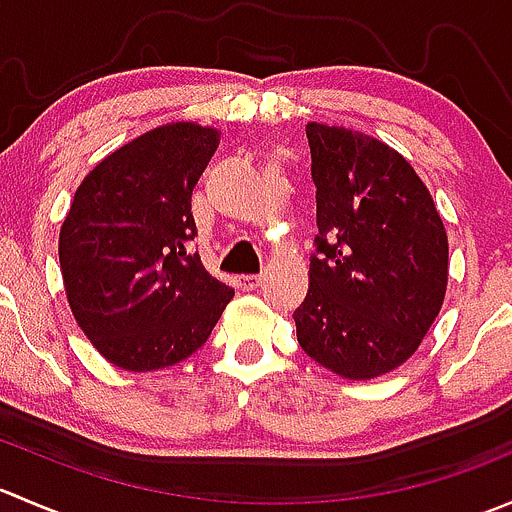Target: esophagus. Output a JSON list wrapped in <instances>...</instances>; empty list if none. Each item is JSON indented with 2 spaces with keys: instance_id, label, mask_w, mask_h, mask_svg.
<instances>
[{
  "instance_id": "obj_1",
  "label": "esophagus",
  "mask_w": 512,
  "mask_h": 512,
  "mask_svg": "<svg viewBox=\"0 0 512 512\" xmlns=\"http://www.w3.org/2000/svg\"><path fill=\"white\" fill-rule=\"evenodd\" d=\"M235 285L242 289V292H252V289H257L262 285V277L260 275H240L235 280Z\"/></svg>"
}]
</instances>
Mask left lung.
<instances>
[{
	"label": "left lung",
	"mask_w": 512,
	"mask_h": 512,
	"mask_svg": "<svg viewBox=\"0 0 512 512\" xmlns=\"http://www.w3.org/2000/svg\"><path fill=\"white\" fill-rule=\"evenodd\" d=\"M317 255L294 312L309 359L366 381L411 359L443 307L448 235L426 183L374 136L307 123Z\"/></svg>",
	"instance_id": "left-lung-1"
}]
</instances>
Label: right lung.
Instances as JSON below:
<instances>
[{"instance_id": "obj_1", "label": "right lung", "mask_w": 512, "mask_h": 512, "mask_svg": "<svg viewBox=\"0 0 512 512\" xmlns=\"http://www.w3.org/2000/svg\"><path fill=\"white\" fill-rule=\"evenodd\" d=\"M218 143L213 126L165 123L116 148L76 188L59 232L66 299L118 369L146 374L188 359L235 294L188 252L190 198Z\"/></svg>"}]
</instances>
